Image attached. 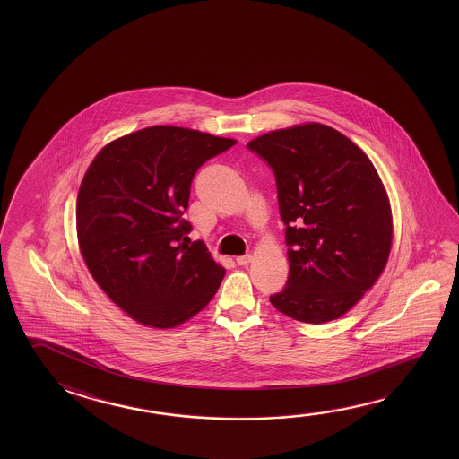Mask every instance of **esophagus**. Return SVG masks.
Returning <instances> with one entry per match:
<instances>
[{"mask_svg": "<svg viewBox=\"0 0 459 459\" xmlns=\"http://www.w3.org/2000/svg\"><path fill=\"white\" fill-rule=\"evenodd\" d=\"M251 259H253V257H251V255H238V257H237L235 261H237V264H238V265H247V264L251 263Z\"/></svg>", "mask_w": 459, "mask_h": 459, "instance_id": "esophagus-1", "label": "esophagus"}]
</instances>
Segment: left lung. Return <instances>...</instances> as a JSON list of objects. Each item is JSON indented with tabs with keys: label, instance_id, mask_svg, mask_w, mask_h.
Wrapping results in <instances>:
<instances>
[{
	"label": "left lung",
	"instance_id": "left-lung-1",
	"mask_svg": "<svg viewBox=\"0 0 459 459\" xmlns=\"http://www.w3.org/2000/svg\"><path fill=\"white\" fill-rule=\"evenodd\" d=\"M247 147L275 174L286 226L290 275L272 306L304 324L336 320L389 259L392 212L381 178L360 147L320 123L271 131Z\"/></svg>",
	"mask_w": 459,
	"mask_h": 459
}]
</instances>
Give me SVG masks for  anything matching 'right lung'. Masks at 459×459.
<instances>
[{
    "label": "right lung",
    "mask_w": 459,
    "mask_h": 459,
    "mask_svg": "<svg viewBox=\"0 0 459 459\" xmlns=\"http://www.w3.org/2000/svg\"><path fill=\"white\" fill-rule=\"evenodd\" d=\"M237 141L179 126H152L107 143L76 198L84 263L131 318L174 328L218 291L226 269L187 233L190 186L198 168Z\"/></svg>",
    "instance_id": "obj_1"
}]
</instances>
